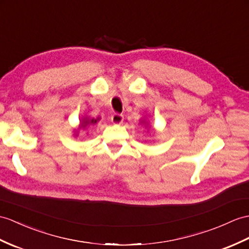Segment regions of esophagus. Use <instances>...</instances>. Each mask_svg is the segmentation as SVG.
<instances>
[{"label": "esophagus", "instance_id": "34e87169", "mask_svg": "<svg viewBox=\"0 0 249 249\" xmlns=\"http://www.w3.org/2000/svg\"><path fill=\"white\" fill-rule=\"evenodd\" d=\"M123 120H124L123 114H120V113H114L111 117V121L113 124H121L123 122Z\"/></svg>", "mask_w": 249, "mask_h": 249}]
</instances>
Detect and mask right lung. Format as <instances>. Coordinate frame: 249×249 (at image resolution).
<instances>
[{
	"instance_id": "add662e5",
	"label": "right lung",
	"mask_w": 249,
	"mask_h": 249,
	"mask_svg": "<svg viewBox=\"0 0 249 249\" xmlns=\"http://www.w3.org/2000/svg\"><path fill=\"white\" fill-rule=\"evenodd\" d=\"M97 121H98V119H91V120L88 119V120H84L82 124H83V127H86L88 124H95Z\"/></svg>"
}]
</instances>
